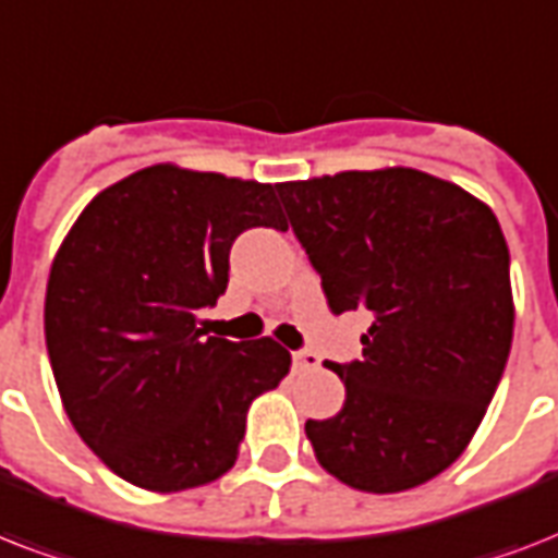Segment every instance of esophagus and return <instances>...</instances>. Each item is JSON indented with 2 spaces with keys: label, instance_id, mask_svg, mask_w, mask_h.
Masks as SVG:
<instances>
[{
  "label": "esophagus",
  "instance_id": "1",
  "mask_svg": "<svg viewBox=\"0 0 558 558\" xmlns=\"http://www.w3.org/2000/svg\"><path fill=\"white\" fill-rule=\"evenodd\" d=\"M292 365H295V371H315L322 365V359L313 350H298V353H292Z\"/></svg>",
  "mask_w": 558,
  "mask_h": 558
}]
</instances>
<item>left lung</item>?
I'll list each match as a JSON object with an SVG mask.
<instances>
[{"instance_id": "left-lung-1", "label": "left lung", "mask_w": 558, "mask_h": 558, "mask_svg": "<svg viewBox=\"0 0 558 558\" xmlns=\"http://www.w3.org/2000/svg\"><path fill=\"white\" fill-rule=\"evenodd\" d=\"M336 315L367 310L362 359L330 365L344 408L306 420L332 477L362 493L432 481L475 437L510 356V248L493 208L414 168L278 185Z\"/></svg>"}]
</instances>
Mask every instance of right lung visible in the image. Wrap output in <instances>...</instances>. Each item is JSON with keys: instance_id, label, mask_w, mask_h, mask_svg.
<instances>
[{"instance_id": "right-lung-1", "label": "right lung", "mask_w": 558, "mask_h": 558, "mask_svg": "<svg viewBox=\"0 0 558 558\" xmlns=\"http://www.w3.org/2000/svg\"><path fill=\"white\" fill-rule=\"evenodd\" d=\"M287 231L275 185L179 165L121 179L74 219L51 263L46 348L83 442L118 477L185 493L234 466L254 399L292 356L275 339L202 336L245 228Z\"/></svg>"}]
</instances>
